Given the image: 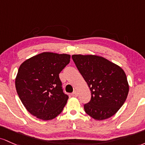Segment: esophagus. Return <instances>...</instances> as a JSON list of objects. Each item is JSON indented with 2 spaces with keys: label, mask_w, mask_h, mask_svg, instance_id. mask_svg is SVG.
<instances>
[{
  "label": "esophagus",
  "mask_w": 145,
  "mask_h": 145,
  "mask_svg": "<svg viewBox=\"0 0 145 145\" xmlns=\"http://www.w3.org/2000/svg\"><path fill=\"white\" fill-rule=\"evenodd\" d=\"M71 95L72 96V97H77L78 96V93H77V92L76 90H74V91H73V92L72 94H71Z\"/></svg>",
  "instance_id": "1"
}]
</instances>
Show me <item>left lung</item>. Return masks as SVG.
<instances>
[{
	"mask_svg": "<svg viewBox=\"0 0 145 145\" xmlns=\"http://www.w3.org/2000/svg\"><path fill=\"white\" fill-rule=\"evenodd\" d=\"M77 69L91 91L86 113L97 121L114 115L125 103L129 84L122 68L101 56L72 55Z\"/></svg>",
	"mask_w": 145,
	"mask_h": 145,
	"instance_id": "obj_1",
	"label": "left lung"
}]
</instances>
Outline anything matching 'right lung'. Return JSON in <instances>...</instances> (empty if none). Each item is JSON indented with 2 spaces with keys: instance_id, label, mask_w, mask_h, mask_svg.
<instances>
[{
  "instance_id": "obj_1",
  "label": "right lung",
  "mask_w": 145,
  "mask_h": 145,
  "mask_svg": "<svg viewBox=\"0 0 145 145\" xmlns=\"http://www.w3.org/2000/svg\"><path fill=\"white\" fill-rule=\"evenodd\" d=\"M71 60L68 54L44 52L22 63L15 80L16 91L31 114L49 121L62 112L68 99L59 74Z\"/></svg>"
}]
</instances>
